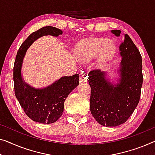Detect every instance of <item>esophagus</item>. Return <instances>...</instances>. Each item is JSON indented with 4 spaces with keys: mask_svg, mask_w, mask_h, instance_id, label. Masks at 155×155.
Instances as JSON below:
<instances>
[{
    "mask_svg": "<svg viewBox=\"0 0 155 155\" xmlns=\"http://www.w3.org/2000/svg\"><path fill=\"white\" fill-rule=\"evenodd\" d=\"M79 79H80V82L87 81V74L84 73L82 75H81Z\"/></svg>",
    "mask_w": 155,
    "mask_h": 155,
    "instance_id": "1",
    "label": "esophagus"
}]
</instances>
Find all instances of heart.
Here are the masks:
<instances>
[{"label":"heart","instance_id":"1","mask_svg":"<svg viewBox=\"0 0 155 155\" xmlns=\"http://www.w3.org/2000/svg\"><path fill=\"white\" fill-rule=\"evenodd\" d=\"M116 46L111 40L88 38L78 43L75 55L78 61L87 63L97 57L98 64H104L114 56Z\"/></svg>","mask_w":155,"mask_h":155}]
</instances>
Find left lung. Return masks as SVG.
Wrapping results in <instances>:
<instances>
[{"label":"left lung","mask_w":155,"mask_h":155,"mask_svg":"<svg viewBox=\"0 0 155 155\" xmlns=\"http://www.w3.org/2000/svg\"><path fill=\"white\" fill-rule=\"evenodd\" d=\"M120 36L121 31L113 30ZM122 61L119 82L112 84L100 70L88 74L91 87L90 109L94 119L106 127H116L125 122L139 102L143 84L142 58L139 51L127 34L120 45Z\"/></svg>","instance_id":"1"}]
</instances>
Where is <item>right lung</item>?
Returning a JSON list of instances; mask_svg holds the SVG:
<instances>
[{
    "label": "right lung",
    "mask_w": 155,
    "mask_h": 155,
    "mask_svg": "<svg viewBox=\"0 0 155 155\" xmlns=\"http://www.w3.org/2000/svg\"><path fill=\"white\" fill-rule=\"evenodd\" d=\"M63 31L53 26H45L31 33L21 45L16 56L13 70L16 97L26 114L32 120L43 124L57 121L63 114L64 102L69 94L79 84V75L63 77L45 88L36 89L28 85L21 77L24 55L30 46L44 35L57 37Z\"/></svg>",
    "instance_id": "obj_1"
}]
</instances>
